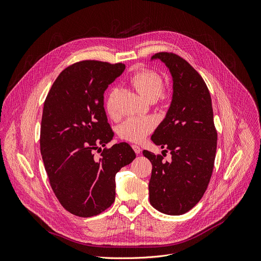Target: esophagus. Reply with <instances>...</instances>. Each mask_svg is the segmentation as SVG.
Wrapping results in <instances>:
<instances>
[{"mask_svg": "<svg viewBox=\"0 0 261 261\" xmlns=\"http://www.w3.org/2000/svg\"><path fill=\"white\" fill-rule=\"evenodd\" d=\"M132 147H133L134 151L136 152V154H140V152H141V148H140V146H138V145H133Z\"/></svg>", "mask_w": 261, "mask_h": 261, "instance_id": "1", "label": "esophagus"}]
</instances>
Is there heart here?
Here are the masks:
<instances>
[{"instance_id":"1","label":"heart","mask_w":261,"mask_h":261,"mask_svg":"<svg viewBox=\"0 0 261 261\" xmlns=\"http://www.w3.org/2000/svg\"><path fill=\"white\" fill-rule=\"evenodd\" d=\"M129 82L136 91L149 101L158 99L164 92L165 83L161 75L152 70H141L134 73ZM116 94L111 92L106 100V111L110 117L117 116L116 110ZM155 123L151 118L147 117H130L123 121L119 126V136L121 139L140 143L142 142L153 129Z\"/></svg>"}]
</instances>
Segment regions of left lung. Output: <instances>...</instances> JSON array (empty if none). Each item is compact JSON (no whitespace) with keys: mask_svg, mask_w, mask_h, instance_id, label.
Here are the masks:
<instances>
[{"mask_svg":"<svg viewBox=\"0 0 261 261\" xmlns=\"http://www.w3.org/2000/svg\"><path fill=\"white\" fill-rule=\"evenodd\" d=\"M173 77V99L164 121L151 137L171 152L172 161L144 150L152 164L149 199L156 210L182 215L200 200L209 185L216 156L217 130L212 98L201 76L173 52H159Z\"/></svg>","mask_w":261,"mask_h":261,"instance_id":"obj_1","label":"left lung"}]
</instances>
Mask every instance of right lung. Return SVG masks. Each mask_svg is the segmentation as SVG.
<instances>
[{
	"mask_svg": "<svg viewBox=\"0 0 261 261\" xmlns=\"http://www.w3.org/2000/svg\"><path fill=\"white\" fill-rule=\"evenodd\" d=\"M124 69L121 63H75L59 75L44 101L40 132L44 167L61 204L79 217L108 209L115 200V175L136 159L127 143L106 147L114 132L103 109V92Z\"/></svg>",
	"mask_w": 261,
	"mask_h": 261,
	"instance_id": "1",
	"label": "right lung"
}]
</instances>
